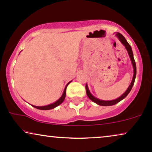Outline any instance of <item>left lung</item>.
I'll return each mask as SVG.
<instances>
[{
  "instance_id": "1",
  "label": "left lung",
  "mask_w": 152,
  "mask_h": 152,
  "mask_svg": "<svg viewBox=\"0 0 152 152\" xmlns=\"http://www.w3.org/2000/svg\"><path fill=\"white\" fill-rule=\"evenodd\" d=\"M116 36L118 37V39H120V41H121L122 44H123L124 46H125L126 50L128 51V53H129V57L131 60H132V65H133V67H134V76H133V80L132 81V82H131V84L130 86H129V88H127V90L126 91V92L124 93L123 95H122L120 97H118V99H114V100H111V101H103V100H100V99H97L96 97H93L92 95L91 94L90 91L88 90V86H87V85H86V94L88 95V97L90 98L91 100L93 102H94L97 104L100 105V106H112V105H114L115 104H117L119 102L122 100V99H123L124 98H125V97L127 96V95L129 93V92L132 90L133 86H134V82H135V79H136V62H135V60H134V55H133V52H132V48H131L130 45L129 44V43L126 41V40L124 38L123 35L122 34H120V33H117L116 34Z\"/></svg>"
}]
</instances>
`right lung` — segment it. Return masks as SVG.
I'll list each match as a JSON object with an SVG mask.
<instances>
[{
  "label": "right lung",
  "instance_id": "1",
  "mask_svg": "<svg viewBox=\"0 0 152 152\" xmlns=\"http://www.w3.org/2000/svg\"><path fill=\"white\" fill-rule=\"evenodd\" d=\"M69 83H68V84L66 85V86L65 89H64V91L63 93V95H62V96L60 97V98L58 99L57 102H55V103L51 104H49V105H47V106H44V107H36V106H33V107H34V108H36V109H40V110H50V109H54V108L57 107V106H59L60 104H61L62 102H63L64 99H65L66 88H67L68 85L69 84Z\"/></svg>",
  "mask_w": 152,
  "mask_h": 152
}]
</instances>
